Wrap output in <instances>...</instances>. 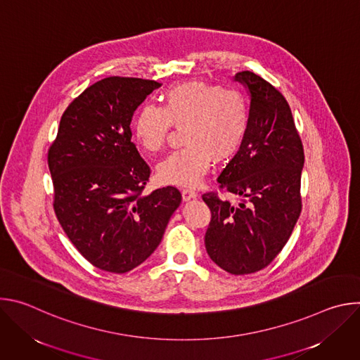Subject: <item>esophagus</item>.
<instances>
[{
    "label": "esophagus",
    "instance_id": "esophagus-1",
    "mask_svg": "<svg viewBox=\"0 0 360 360\" xmlns=\"http://www.w3.org/2000/svg\"><path fill=\"white\" fill-rule=\"evenodd\" d=\"M181 192H182V199L184 200H189V199L198 196V193L193 189H191V188H184Z\"/></svg>",
    "mask_w": 360,
    "mask_h": 360
}]
</instances>
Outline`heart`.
<instances>
[{"label": "heart", "mask_w": 360, "mask_h": 360, "mask_svg": "<svg viewBox=\"0 0 360 360\" xmlns=\"http://www.w3.org/2000/svg\"><path fill=\"white\" fill-rule=\"evenodd\" d=\"M249 125V102L238 88L185 81L168 88L162 107L145 102L132 120L136 143L149 153L164 149L172 128L182 129L181 149L158 165L164 184L192 186L212 161L229 160L242 145Z\"/></svg>", "instance_id": "1"}]
</instances>
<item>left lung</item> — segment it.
Segmentation results:
<instances>
[{"label": "left lung", "instance_id": "8db88e82", "mask_svg": "<svg viewBox=\"0 0 360 360\" xmlns=\"http://www.w3.org/2000/svg\"><path fill=\"white\" fill-rule=\"evenodd\" d=\"M250 92L249 125L218 178L219 192L202 195L211 210L205 248L232 275L266 268L283 249L302 211L303 145L285 96L250 71L235 75Z\"/></svg>", "mask_w": 360, "mask_h": 360}]
</instances>
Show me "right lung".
<instances>
[{"mask_svg": "<svg viewBox=\"0 0 360 360\" xmlns=\"http://www.w3.org/2000/svg\"><path fill=\"white\" fill-rule=\"evenodd\" d=\"M157 81L108 77L88 86L61 117L48 149L56 215L78 252L102 271L125 274L158 248L182 195H143L150 168L131 142V121Z\"/></svg>", "mask_w": 360, "mask_h": 360, "instance_id": "obj_1", "label": "right lung"}]
</instances>
